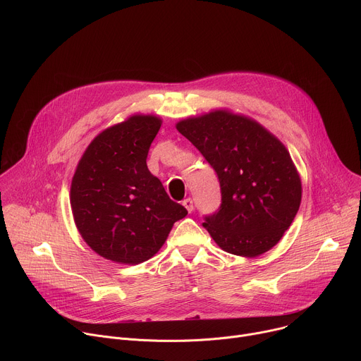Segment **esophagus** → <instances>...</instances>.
<instances>
[{
	"label": "esophagus",
	"mask_w": 361,
	"mask_h": 361,
	"mask_svg": "<svg viewBox=\"0 0 361 361\" xmlns=\"http://www.w3.org/2000/svg\"><path fill=\"white\" fill-rule=\"evenodd\" d=\"M183 205H184V207L187 209V212H188V213H191V212L194 210V201H192L190 197H188V198H185V200L183 201Z\"/></svg>",
	"instance_id": "obj_1"
}]
</instances>
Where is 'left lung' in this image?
Listing matches in <instances>:
<instances>
[{"instance_id":"obj_1","label":"left lung","mask_w":361,"mask_h":361,"mask_svg":"<svg viewBox=\"0 0 361 361\" xmlns=\"http://www.w3.org/2000/svg\"><path fill=\"white\" fill-rule=\"evenodd\" d=\"M214 169L221 204L202 226L227 252L255 257L274 247L291 226L301 181L287 148L264 127L228 111L177 124Z\"/></svg>"}]
</instances>
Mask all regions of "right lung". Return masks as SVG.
<instances>
[{"instance_id": "obj_1", "label": "right lung", "mask_w": 361, "mask_h": 361, "mask_svg": "<svg viewBox=\"0 0 361 361\" xmlns=\"http://www.w3.org/2000/svg\"><path fill=\"white\" fill-rule=\"evenodd\" d=\"M160 127L157 117L133 116L98 134L77 166L70 197L74 221L84 241L107 260L147 262L187 216L147 167Z\"/></svg>"}]
</instances>
